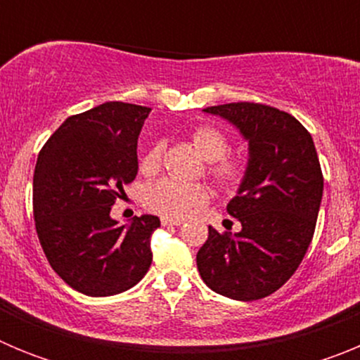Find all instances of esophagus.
<instances>
[{"mask_svg":"<svg viewBox=\"0 0 360 360\" xmlns=\"http://www.w3.org/2000/svg\"><path fill=\"white\" fill-rule=\"evenodd\" d=\"M184 219H174V218H162V225H182Z\"/></svg>","mask_w":360,"mask_h":360,"instance_id":"obj_1","label":"esophagus"}]
</instances>
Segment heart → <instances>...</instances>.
Here are the masks:
<instances>
[{"mask_svg": "<svg viewBox=\"0 0 360 360\" xmlns=\"http://www.w3.org/2000/svg\"><path fill=\"white\" fill-rule=\"evenodd\" d=\"M191 142L196 151L209 162V176L221 189H236L247 174V165L241 158L227 157L231 141L221 129L214 126H198L191 133ZM164 146L160 142L149 146L141 157L139 169L144 174L157 173L160 167ZM209 200V189L200 184H184L171 178H164L146 189L144 205L149 211L164 218L180 219L193 209L200 207Z\"/></svg>", "mask_w": 360, "mask_h": 360, "instance_id": "obj_1", "label": "heart"}]
</instances>
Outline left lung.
<instances>
[{"label":"left lung","mask_w":360,"mask_h":360,"mask_svg":"<svg viewBox=\"0 0 360 360\" xmlns=\"http://www.w3.org/2000/svg\"><path fill=\"white\" fill-rule=\"evenodd\" d=\"M236 124L249 141L250 160L227 212L240 232H218L196 254L203 283L216 294L256 301L294 276L314 238L323 171L311 135L297 119L259 103L205 108Z\"/></svg>","instance_id":"left-lung-1"}]
</instances>
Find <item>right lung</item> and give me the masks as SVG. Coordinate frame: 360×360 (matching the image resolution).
I'll return each mask as SVG.
<instances>
[{
    "mask_svg": "<svg viewBox=\"0 0 360 360\" xmlns=\"http://www.w3.org/2000/svg\"><path fill=\"white\" fill-rule=\"evenodd\" d=\"M151 108L111 101L72 115L41 148L34 221L50 266L73 290L106 297L129 290L151 265L157 216L129 227L110 218L139 171L136 141Z\"/></svg>",
    "mask_w": 360,
    "mask_h": 360,
    "instance_id": "right-lung-1",
    "label": "right lung"
}]
</instances>
